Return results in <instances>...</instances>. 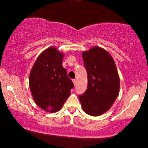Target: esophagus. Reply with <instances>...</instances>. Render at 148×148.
<instances>
[{"instance_id": "34e87169", "label": "esophagus", "mask_w": 148, "mask_h": 148, "mask_svg": "<svg viewBox=\"0 0 148 148\" xmlns=\"http://www.w3.org/2000/svg\"><path fill=\"white\" fill-rule=\"evenodd\" d=\"M72 81H73V83H74V85H76V79H72Z\"/></svg>"}]
</instances>
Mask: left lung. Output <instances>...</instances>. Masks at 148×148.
Instances as JSON below:
<instances>
[{"instance_id":"8db88e82","label":"left lung","mask_w":148,"mask_h":148,"mask_svg":"<svg viewBox=\"0 0 148 148\" xmlns=\"http://www.w3.org/2000/svg\"><path fill=\"white\" fill-rule=\"evenodd\" d=\"M82 57L88 74V88L79 98L87 114L99 116L116 99L120 78L113 58L104 49L93 47L83 53Z\"/></svg>"}]
</instances>
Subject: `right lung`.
<instances>
[{
    "instance_id": "obj_1",
    "label": "right lung",
    "mask_w": 148,
    "mask_h": 148,
    "mask_svg": "<svg viewBox=\"0 0 148 148\" xmlns=\"http://www.w3.org/2000/svg\"><path fill=\"white\" fill-rule=\"evenodd\" d=\"M62 59L63 54L50 47L37 58L30 72L29 85L33 99L47 112L60 110L74 86L62 67Z\"/></svg>"
}]
</instances>
